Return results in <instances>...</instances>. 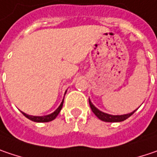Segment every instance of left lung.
Wrapping results in <instances>:
<instances>
[{"instance_id": "8db88e82", "label": "left lung", "mask_w": 157, "mask_h": 157, "mask_svg": "<svg viewBox=\"0 0 157 157\" xmlns=\"http://www.w3.org/2000/svg\"><path fill=\"white\" fill-rule=\"evenodd\" d=\"M89 103H90V108H91V110H92V112L95 114V115L97 116L98 119H100L101 121H104V122H108V123H117V122H123V121H124L126 120L127 118H129L131 115H132L134 114V112L138 109H136V110H134L133 112H132V113H129V114H126V115H109V114H106V113H104V112H102V111H100V110H98L96 106H94L92 103H91V101L90 100V98H89Z\"/></svg>"}]
</instances>
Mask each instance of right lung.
Wrapping results in <instances>:
<instances>
[{
  "label": "right lung",
  "mask_w": 157,
  "mask_h": 157,
  "mask_svg": "<svg viewBox=\"0 0 157 157\" xmlns=\"http://www.w3.org/2000/svg\"><path fill=\"white\" fill-rule=\"evenodd\" d=\"M67 92V91H66ZM63 103H64V98H63V100H62V102H61V104L59 105V106L53 112V113H51L50 115H44V116H34V115H26L25 113H24L22 112V114H23L26 118H28L29 120H31L33 122H36V123H47V122H51L52 120H54L58 115L59 114L60 110H61V108H62V106H63Z\"/></svg>",
  "instance_id": "1"
}]
</instances>
